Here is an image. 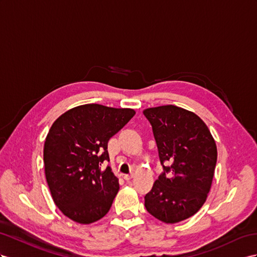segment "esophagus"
Listing matches in <instances>:
<instances>
[{
    "instance_id": "esophagus-1",
    "label": "esophagus",
    "mask_w": 257,
    "mask_h": 257,
    "mask_svg": "<svg viewBox=\"0 0 257 257\" xmlns=\"http://www.w3.org/2000/svg\"><path fill=\"white\" fill-rule=\"evenodd\" d=\"M134 178V174H130V175H124L123 176V179L126 180V181H129V180H131Z\"/></svg>"
}]
</instances>
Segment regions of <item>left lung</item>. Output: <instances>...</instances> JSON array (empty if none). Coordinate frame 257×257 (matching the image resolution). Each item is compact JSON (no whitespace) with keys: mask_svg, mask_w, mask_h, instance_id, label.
<instances>
[{"mask_svg":"<svg viewBox=\"0 0 257 257\" xmlns=\"http://www.w3.org/2000/svg\"><path fill=\"white\" fill-rule=\"evenodd\" d=\"M143 114L152 126L164 167L144 196V205L163 222L182 221L199 212L207 199L217 162L216 142L193 111L163 105L144 109Z\"/></svg>","mask_w":257,"mask_h":257,"instance_id":"1","label":"left lung"}]
</instances>
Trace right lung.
Returning a JSON list of instances; mask_svg holds the SVG:
<instances>
[{
  "instance_id": "1",
  "label": "right lung",
  "mask_w": 257,
  "mask_h": 257,
  "mask_svg": "<svg viewBox=\"0 0 257 257\" xmlns=\"http://www.w3.org/2000/svg\"><path fill=\"white\" fill-rule=\"evenodd\" d=\"M136 114L133 108L84 104L65 111L52 124L43 149L44 172L56 206L83 225L108 213L119 190L107 166L108 140Z\"/></svg>"
}]
</instances>
